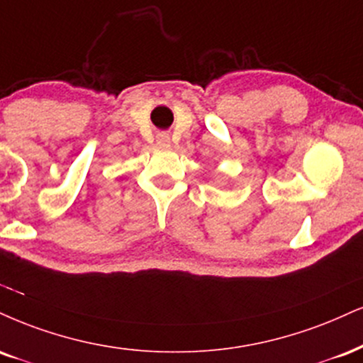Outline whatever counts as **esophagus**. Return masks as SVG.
Returning <instances> with one entry per match:
<instances>
[{
  "label": "esophagus",
  "instance_id": "1",
  "mask_svg": "<svg viewBox=\"0 0 363 363\" xmlns=\"http://www.w3.org/2000/svg\"><path fill=\"white\" fill-rule=\"evenodd\" d=\"M157 143H160V145H169L170 137L167 133H159L157 135Z\"/></svg>",
  "mask_w": 363,
  "mask_h": 363
}]
</instances>
